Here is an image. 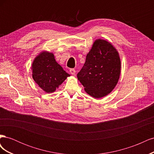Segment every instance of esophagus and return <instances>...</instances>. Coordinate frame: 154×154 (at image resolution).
<instances>
[{
    "label": "esophagus",
    "mask_w": 154,
    "mask_h": 154,
    "mask_svg": "<svg viewBox=\"0 0 154 154\" xmlns=\"http://www.w3.org/2000/svg\"><path fill=\"white\" fill-rule=\"evenodd\" d=\"M69 72H70V73L72 74V75H74V74H75V73H76V71H75V69H71L69 70Z\"/></svg>",
    "instance_id": "1"
}]
</instances>
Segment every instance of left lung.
<instances>
[{
  "mask_svg": "<svg viewBox=\"0 0 154 154\" xmlns=\"http://www.w3.org/2000/svg\"><path fill=\"white\" fill-rule=\"evenodd\" d=\"M120 72L121 61L118 51L108 42L98 39L87 54L77 77L87 94L100 98L114 89Z\"/></svg>",
  "mask_w": 154,
  "mask_h": 154,
  "instance_id": "1",
  "label": "left lung"
}]
</instances>
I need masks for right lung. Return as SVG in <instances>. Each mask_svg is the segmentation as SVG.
Masks as SVG:
<instances>
[{
  "instance_id": "obj_1",
  "label": "right lung",
  "mask_w": 154,
  "mask_h": 154,
  "mask_svg": "<svg viewBox=\"0 0 154 154\" xmlns=\"http://www.w3.org/2000/svg\"><path fill=\"white\" fill-rule=\"evenodd\" d=\"M32 78L46 92H53L69 74L56 62L52 53L44 52L37 57L32 65Z\"/></svg>"
}]
</instances>
